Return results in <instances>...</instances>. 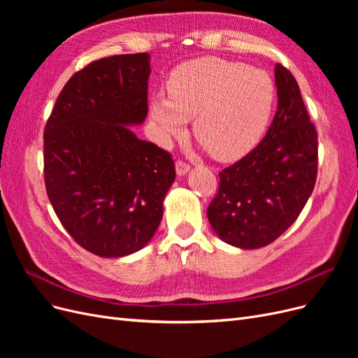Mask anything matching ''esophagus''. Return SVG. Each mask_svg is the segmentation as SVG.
Here are the masks:
<instances>
[{
  "label": "esophagus",
  "mask_w": 358,
  "mask_h": 358,
  "mask_svg": "<svg viewBox=\"0 0 358 358\" xmlns=\"http://www.w3.org/2000/svg\"><path fill=\"white\" fill-rule=\"evenodd\" d=\"M188 171H189V166L187 164V162H183V161H178V162H176V173H178V176H185Z\"/></svg>",
  "instance_id": "esophagus-1"
}]
</instances>
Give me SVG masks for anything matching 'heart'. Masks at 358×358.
<instances>
[{
	"mask_svg": "<svg viewBox=\"0 0 358 358\" xmlns=\"http://www.w3.org/2000/svg\"><path fill=\"white\" fill-rule=\"evenodd\" d=\"M276 85L267 71L218 57L188 61L171 71L167 95L150 99L157 138L169 145L182 137L187 119L210 154L231 161L248 154L272 117Z\"/></svg>",
	"mask_w": 358,
	"mask_h": 358,
	"instance_id": "b5f03b06",
	"label": "heart"
}]
</instances>
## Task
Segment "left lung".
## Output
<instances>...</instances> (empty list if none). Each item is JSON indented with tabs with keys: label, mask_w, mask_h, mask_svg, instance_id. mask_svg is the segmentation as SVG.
I'll use <instances>...</instances> for the list:
<instances>
[{
	"label": "left lung",
	"mask_w": 358,
	"mask_h": 358,
	"mask_svg": "<svg viewBox=\"0 0 358 358\" xmlns=\"http://www.w3.org/2000/svg\"><path fill=\"white\" fill-rule=\"evenodd\" d=\"M278 109L255 149L220 173L208 209L216 236L241 249L263 248L287 231L315 187L318 136L299 85L275 66Z\"/></svg>",
	"instance_id": "obj_1"
}]
</instances>
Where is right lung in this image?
I'll return each mask as SVG.
<instances>
[{"label":"right lung","instance_id":"right-lung-1","mask_svg":"<svg viewBox=\"0 0 358 358\" xmlns=\"http://www.w3.org/2000/svg\"><path fill=\"white\" fill-rule=\"evenodd\" d=\"M149 53L94 61L64 86L45 128V182L64 229L104 258L152 239L176 179L166 150L131 127L148 115Z\"/></svg>","mask_w":358,"mask_h":358}]
</instances>
